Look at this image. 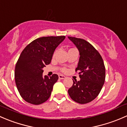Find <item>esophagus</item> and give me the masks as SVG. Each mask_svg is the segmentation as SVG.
I'll return each mask as SVG.
<instances>
[{
	"mask_svg": "<svg viewBox=\"0 0 127 127\" xmlns=\"http://www.w3.org/2000/svg\"><path fill=\"white\" fill-rule=\"evenodd\" d=\"M59 79H65V76L64 75H62V74H59Z\"/></svg>",
	"mask_w": 127,
	"mask_h": 127,
	"instance_id": "1",
	"label": "esophagus"
}]
</instances>
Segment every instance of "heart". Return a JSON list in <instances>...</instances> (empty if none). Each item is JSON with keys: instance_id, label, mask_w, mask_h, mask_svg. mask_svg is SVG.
Listing matches in <instances>:
<instances>
[{"instance_id": "obj_1", "label": "heart", "mask_w": 127, "mask_h": 127, "mask_svg": "<svg viewBox=\"0 0 127 127\" xmlns=\"http://www.w3.org/2000/svg\"><path fill=\"white\" fill-rule=\"evenodd\" d=\"M66 71V70L65 68L62 69V71H64V72H65V71Z\"/></svg>"}]
</instances>
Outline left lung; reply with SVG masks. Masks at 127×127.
Instances as JSON below:
<instances>
[{
  "mask_svg": "<svg viewBox=\"0 0 127 127\" xmlns=\"http://www.w3.org/2000/svg\"><path fill=\"white\" fill-rule=\"evenodd\" d=\"M79 52L76 71H79V81H73L68 91L73 100L86 104L94 100L101 91L105 80V66L101 55L94 46L81 38L68 36Z\"/></svg>",
  "mask_w": 127,
  "mask_h": 127,
  "instance_id": "1",
  "label": "left lung"
}]
</instances>
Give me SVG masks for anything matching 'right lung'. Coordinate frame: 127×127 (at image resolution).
Instances as JSON below:
<instances>
[{"mask_svg": "<svg viewBox=\"0 0 127 127\" xmlns=\"http://www.w3.org/2000/svg\"><path fill=\"white\" fill-rule=\"evenodd\" d=\"M65 36H43L29 43L18 59L15 66V78L21 96L27 102L40 104L50 96L58 75L43 76V68L51 63L56 48Z\"/></svg>", "mask_w": 127, "mask_h": 127, "instance_id": "1", "label": "right lung"}]
</instances>
